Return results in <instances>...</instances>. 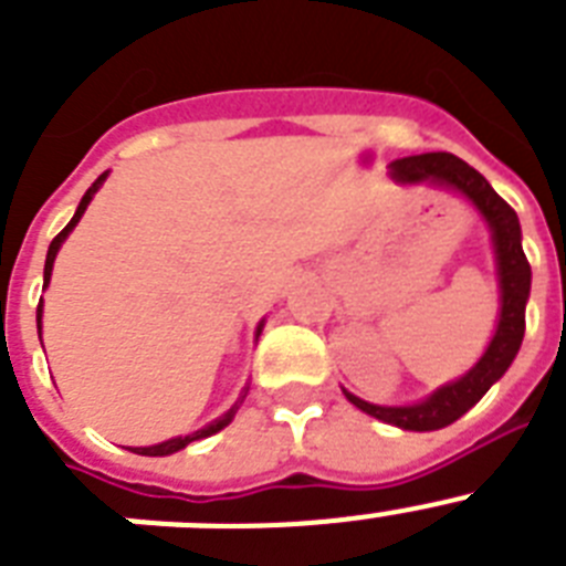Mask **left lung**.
<instances>
[{"instance_id": "8db88e82", "label": "left lung", "mask_w": 566, "mask_h": 566, "mask_svg": "<svg viewBox=\"0 0 566 566\" xmlns=\"http://www.w3.org/2000/svg\"><path fill=\"white\" fill-rule=\"evenodd\" d=\"M391 178L399 184H428L433 189H448V192L464 198L488 227L493 258H496V332L490 337L479 363L468 374H462L453 382L439 385L437 391L413 405H374L343 388L348 402L357 405L359 411L379 419V422H388L394 428H402V431H439V428L457 422L462 413H468L490 391V385L504 377V371L516 359L524 339V308H527L533 274H530V263L522 249L518 214L499 198L496 189L484 181V175L464 164L462 158L451 153H424L399 158L391 164Z\"/></svg>"}]
</instances>
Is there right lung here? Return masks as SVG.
I'll use <instances>...</instances> for the list:
<instances>
[{
	"mask_svg": "<svg viewBox=\"0 0 566 566\" xmlns=\"http://www.w3.org/2000/svg\"><path fill=\"white\" fill-rule=\"evenodd\" d=\"M107 175H109V172H102V175H98L96 181H93V187H90L87 192H84V198H82V203H78L76 214H73V218H70L67 227H64L62 232H59L56 238H53V243H50V249H48V260H44V289H48L50 274H53V263H56L59 249H62V243H64V240H67V234L73 232V229H76V223L82 221L84 209L90 207V201H93V195H96L98 189H102V184L107 181ZM263 323H266V319H260V323H258V332H254V337H260V332H263ZM36 326H39V339H42V300H39V308H36ZM247 391H249V388H243V394H240L238 402H234L232 408H229V411L223 413V417L212 419V422L203 424V428H198V431L187 433V437H172V439H167V442L149 444V448H129V451H133V453H142V457H169V453L184 451V448H187L189 442H198V439H207V437H212V433L223 431V428H227V424L232 422V419H234V413H238L240 402H243V399H247Z\"/></svg>",
	"mask_w": 566,
	"mask_h": 566,
	"instance_id": "1",
	"label": "right lung"
}]
</instances>
